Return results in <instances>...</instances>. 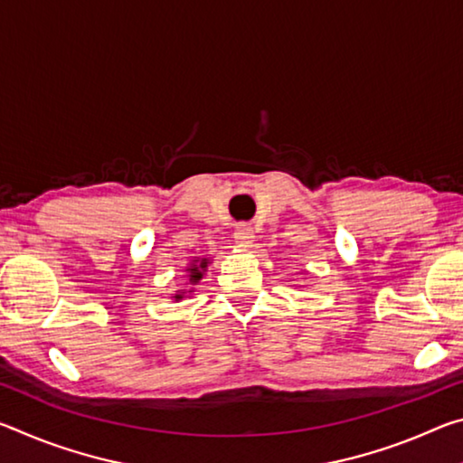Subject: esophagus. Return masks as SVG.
<instances>
[{"label": "esophagus", "mask_w": 463, "mask_h": 463, "mask_svg": "<svg viewBox=\"0 0 463 463\" xmlns=\"http://www.w3.org/2000/svg\"><path fill=\"white\" fill-rule=\"evenodd\" d=\"M253 241H255V232L249 224H239L237 229H234V242H237V247L249 249L253 247Z\"/></svg>", "instance_id": "esophagus-1"}]
</instances>
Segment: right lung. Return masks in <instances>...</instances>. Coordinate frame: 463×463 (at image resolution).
Instances as JSON below:
<instances>
[{
    "label": "right lung",
    "mask_w": 463,
    "mask_h": 463,
    "mask_svg": "<svg viewBox=\"0 0 463 463\" xmlns=\"http://www.w3.org/2000/svg\"><path fill=\"white\" fill-rule=\"evenodd\" d=\"M208 265H210L208 257H194V260L187 263V268H185V273H187L185 286H195V284H198V281L203 278V271L208 269ZM192 292H194V289H177V292L171 296V298H174L175 302H179V300H184L185 294H192Z\"/></svg>",
    "instance_id": "1"
}]
</instances>
